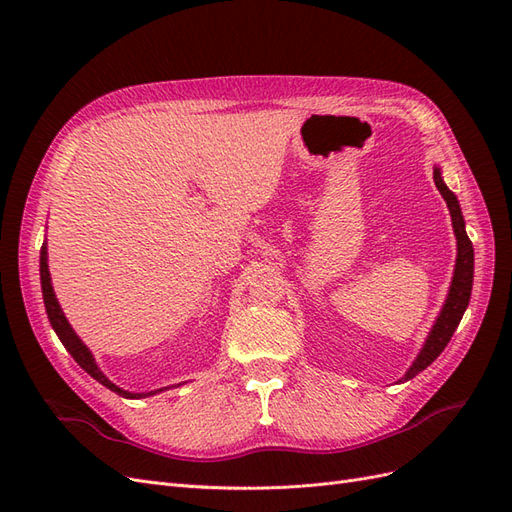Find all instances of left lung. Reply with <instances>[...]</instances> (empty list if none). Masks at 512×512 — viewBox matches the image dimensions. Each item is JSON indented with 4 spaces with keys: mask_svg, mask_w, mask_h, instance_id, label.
<instances>
[{
    "mask_svg": "<svg viewBox=\"0 0 512 512\" xmlns=\"http://www.w3.org/2000/svg\"><path fill=\"white\" fill-rule=\"evenodd\" d=\"M433 181H436V188L440 190L442 198L446 200V207L451 211V220H453V230L457 237V262H455V275L451 282V290H448L446 303L442 307V312L433 324V329L427 337V342L423 350L418 352L416 361L412 367L406 371V376L401 380H410L416 374H421L425 367H429L433 361L438 359L442 350L451 342V337L455 329L459 327V322L463 318V312L468 309L470 303V294H472V280H474V247L472 241L466 232V222H463L461 207L457 196L446 188V183L442 179L440 168H433Z\"/></svg>",
    "mask_w": 512,
    "mask_h": 512,
    "instance_id": "left-lung-1",
    "label": "left lung"
}]
</instances>
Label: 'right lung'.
I'll list each match as a JSON object with an SVG mask.
<instances>
[{"mask_svg": "<svg viewBox=\"0 0 512 512\" xmlns=\"http://www.w3.org/2000/svg\"><path fill=\"white\" fill-rule=\"evenodd\" d=\"M40 284H42V297H44L46 316H49V320H51V327L55 329L57 337L61 339V344H64L66 350L72 354V359L79 363L91 378L98 380L100 384H104L106 389H111L113 393H117L121 397H128V399H141V397H149V395H156L158 393V391H151V393H128V391L119 389L117 384H113L111 380H108L102 374L100 367L94 361V354H91L89 348L81 342L79 335L72 331L70 322L66 320L64 312H61V307H59V303L55 299L53 284H51V273H49V254H46V243L42 245V250H40Z\"/></svg>", "mask_w": 512, "mask_h": 512, "instance_id": "obj_1", "label": "right lung"}]
</instances>
